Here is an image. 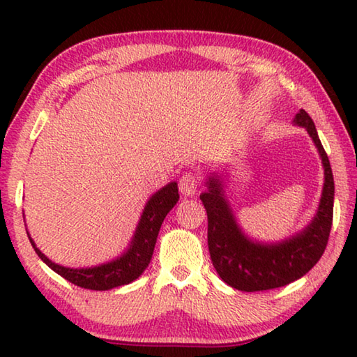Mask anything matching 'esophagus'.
I'll use <instances>...</instances> for the list:
<instances>
[{
	"label": "esophagus",
	"instance_id": "1",
	"mask_svg": "<svg viewBox=\"0 0 357 357\" xmlns=\"http://www.w3.org/2000/svg\"><path fill=\"white\" fill-rule=\"evenodd\" d=\"M198 187H200V176L197 172H185L179 178V190L183 195H195Z\"/></svg>",
	"mask_w": 357,
	"mask_h": 357
}]
</instances>
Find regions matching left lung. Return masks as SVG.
Instances as JSON below:
<instances>
[{
	"label": "left lung",
	"mask_w": 357,
	"mask_h": 357,
	"mask_svg": "<svg viewBox=\"0 0 357 357\" xmlns=\"http://www.w3.org/2000/svg\"><path fill=\"white\" fill-rule=\"evenodd\" d=\"M294 124L309 132L324 167V187L317 215L296 236L279 244L253 243L241 231L222 184L215 176L208 181V192L200 195L208 213V247L217 274L227 285L241 291H264L301 279L324 253L334 214V176L312 118L301 110Z\"/></svg>",
	"instance_id": "1"
}]
</instances>
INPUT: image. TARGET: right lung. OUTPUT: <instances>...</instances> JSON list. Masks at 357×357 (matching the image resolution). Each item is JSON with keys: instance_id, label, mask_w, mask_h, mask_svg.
Returning <instances> with one entry per match:
<instances>
[{"instance_id": "obj_1", "label": "right lung", "mask_w": 357, "mask_h": 357, "mask_svg": "<svg viewBox=\"0 0 357 357\" xmlns=\"http://www.w3.org/2000/svg\"><path fill=\"white\" fill-rule=\"evenodd\" d=\"M179 200L178 184L170 183L162 187L159 192H155L149 202L144 206L142 219L138 222L135 229L134 239H132L130 247L126 250L119 258L113 259L110 263L96 266V268H83V269H70L64 268L53 263L36 247L34 241L29 238L33 249L38 253L39 258L44 261L48 268L55 271L56 274L64 277L66 280L74 283L77 287L96 289V291H105L121 285H128L134 282L143 274V271L148 268L153 257L154 245L157 241V234L165 215L170 213L172 208Z\"/></svg>"}]
</instances>
